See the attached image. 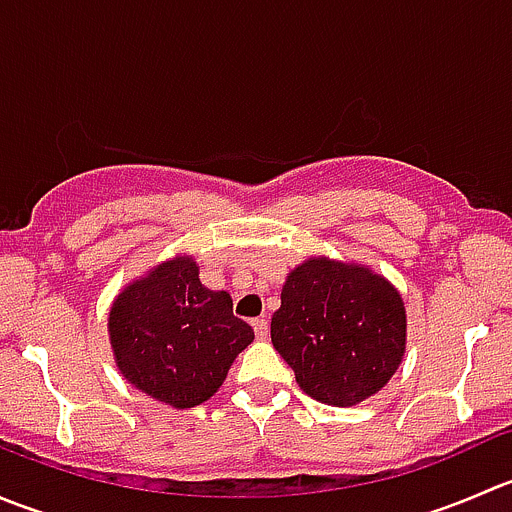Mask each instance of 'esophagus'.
<instances>
[{
    "label": "esophagus",
    "instance_id": "1",
    "mask_svg": "<svg viewBox=\"0 0 512 512\" xmlns=\"http://www.w3.org/2000/svg\"><path fill=\"white\" fill-rule=\"evenodd\" d=\"M252 329H255V337L260 339H267V334H270V324H267V319L265 317H260V319H255V322H252Z\"/></svg>",
    "mask_w": 512,
    "mask_h": 512
}]
</instances>
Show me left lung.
<instances>
[{"label":"left lung","mask_w":512,"mask_h":512,"mask_svg":"<svg viewBox=\"0 0 512 512\" xmlns=\"http://www.w3.org/2000/svg\"><path fill=\"white\" fill-rule=\"evenodd\" d=\"M272 344L299 389L327 406L379 394L406 354L401 292L369 265L317 255L289 270Z\"/></svg>","instance_id":"obj_1"}]
</instances>
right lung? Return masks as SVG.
I'll return each mask as SVG.
<instances>
[{
  "mask_svg": "<svg viewBox=\"0 0 512 512\" xmlns=\"http://www.w3.org/2000/svg\"><path fill=\"white\" fill-rule=\"evenodd\" d=\"M255 332L232 314V297L200 282L193 255L153 265L108 309V342L123 379L173 409L208 401Z\"/></svg>",
  "mask_w": 512,
  "mask_h": 512,
  "instance_id": "1",
  "label": "right lung"
}]
</instances>
